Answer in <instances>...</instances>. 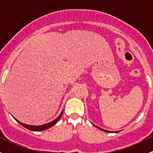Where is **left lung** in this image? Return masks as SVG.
Segmentation results:
<instances>
[{"label":"left lung","mask_w":153,"mask_h":153,"mask_svg":"<svg viewBox=\"0 0 153 153\" xmlns=\"http://www.w3.org/2000/svg\"><path fill=\"white\" fill-rule=\"evenodd\" d=\"M96 126L97 128H98V129H101V130H102V131H104V132H111V131H108V130H105V129H101V128H100V127H98V126Z\"/></svg>","instance_id":"1"}]
</instances>
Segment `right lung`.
<instances>
[{"mask_svg": "<svg viewBox=\"0 0 153 153\" xmlns=\"http://www.w3.org/2000/svg\"><path fill=\"white\" fill-rule=\"evenodd\" d=\"M63 112H64V111H62V112L60 114L59 116H58L56 119L54 120L53 121H52V122H50V123H48V124L41 125V126H32V125L25 124H24V123L20 122V121H18L16 118H15V119L16 120V121H18L20 124H21L22 126H24V127H26L27 129H29V130H31V131H43V130H45V129H49V128L52 127V126H54V125L56 124V123L58 122L60 119H61V116H62V115H63Z\"/></svg>", "mask_w": 153, "mask_h": 153, "instance_id": "add662e5", "label": "right lung"}]
</instances>
